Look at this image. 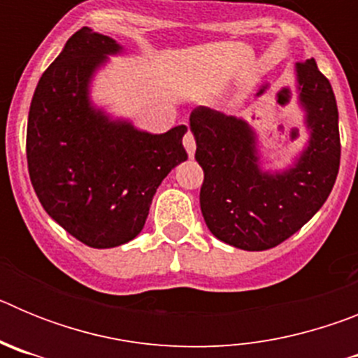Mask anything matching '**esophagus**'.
<instances>
[{
    "label": "esophagus",
    "instance_id": "34e87169",
    "mask_svg": "<svg viewBox=\"0 0 358 358\" xmlns=\"http://www.w3.org/2000/svg\"><path fill=\"white\" fill-rule=\"evenodd\" d=\"M182 145H185L186 152H188V156L194 157V154H195V138L189 131H186L185 138H182Z\"/></svg>",
    "mask_w": 358,
    "mask_h": 358
}]
</instances>
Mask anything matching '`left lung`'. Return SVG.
<instances>
[{
  "instance_id": "8db88e82",
  "label": "left lung",
  "mask_w": 358,
  "mask_h": 358,
  "mask_svg": "<svg viewBox=\"0 0 358 358\" xmlns=\"http://www.w3.org/2000/svg\"><path fill=\"white\" fill-rule=\"evenodd\" d=\"M296 75L310 141L285 172H262L256 134L248 122L210 107H197L189 115L195 159L204 170L202 217L218 240L243 251L276 248L301 229L324 204L339 173L334 90L314 59L299 62Z\"/></svg>"
}]
</instances>
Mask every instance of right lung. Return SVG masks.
Instances as JSON below:
<instances>
[{
	"instance_id": "add662e5",
	"label": "right lung",
	"mask_w": 358,
	"mask_h": 358,
	"mask_svg": "<svg viewBox=\"0 0 358 358\" xmlns=\"http://www.w3.org/2000/svg\"><path fill=\"white\" fill-rule=\"evenodd\" d=\"M120 50L91 28L75 31L43 73L28 113V173L41 204L69 235L96 249L140 235L157 186L188 159L186 125L150 134L93 107L94 69Z\"/></svg>"
}]
</instances>
